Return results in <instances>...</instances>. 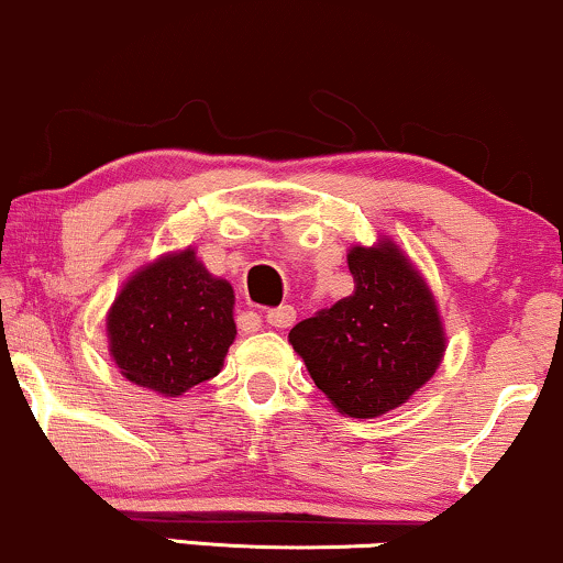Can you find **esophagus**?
Listing matches in <instances>:
<instances>
[{"label": "esophagus", "mask_w": 563, "mask_h": 563, "mask_svg": "<svg viewBox=\"0 0 563 563\" xmlns=\"http://www.w3.org/2000/svg\"><path fill=\"white\" fill-rule=\"evenodd\" d=\"M297 310L292 305H279V308L266 310V323L274 325V329H289L295 323Z\"/></svg>", "instance_id": "esophagus-1"}]
</instances>
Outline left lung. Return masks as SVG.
I'll return each instance as SVG.
<instances>
[{
  "instance_id": "1",
  "label": "left lung",
  "mask_w": 563,
  "mask_h": 563,
  "mask_svg": "<svg viewBox=\"0 0 563 563\" xmlns=\"http://www.w3.org/2000/svg\"><path fill=\"white\" fill-rule=\"evenodd\" d=\"M346 263L355 292L297 323L289 342L339 412L378 418L433 376L446 339L433 295L394 242L352 247Z\"/></svg>"
}]
</instances>
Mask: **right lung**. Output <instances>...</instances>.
<instances>
[{
    "label": "right lung",
    "instance_id": "right-lung-1",
    "mask_svg": "<svg viewBox=\"0 0 563 563\" xmlns=\"http://www.w3.org/2000/svg\"><path fill=\"white\" fill-rule=\"evenodd\" d=\"M232 284L213 279L190 247L151 263L109 310V352L122 376L179 397L221 371L234 342Z\"/></svg>",
    "mask_w": 563,
    "mask_h": 563
}]
</instances>
